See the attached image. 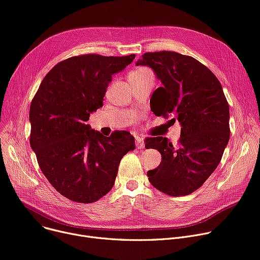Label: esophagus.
Wrapping results in <instances>:
<instances>
[{
  "label": "esophagus",
  "mask_w": 260,
  "mask_h": 260,
  "mask_svg": "<svg viewBox=\"0 0 260 260\" xmlns=\"http://www.w3.org/2000/svg\"><path fill=\"white\" fill-rule=\"evenodd\" d=\"M135 139H136V146L138 148H143L144 147V141L140 136L135 135Z\"/></svg>",
  "instance_id": "obj_1"
}]
</instances>
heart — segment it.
I'll return each instance as SVG.
<instances>
[{
    "instance_id": "heart-1",
    "label": "heart",
    "mask_w": 260,
    "mask_h": 260,
    "mask_svg": "<svg viewBox=\"0 0 260 260\" xmlns=\"http://www.w3.org/2000/svg\"><path fill=\"white\" fill-rule=\"evenodd\" d=\"M141 69H145V68H141ZM141 69H138V70H141ZM138 70H136V71H138ZM133 72H135V71H133Z\"/></svg>"
}]
</instances>
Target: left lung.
Here are the masks:
<instances>
[{"label": "left lung", "mask_w": 260, "mask_h": 260, "mask_svg": "<svg viewBox=\"0 0 260 260\" xmlns=\"http://www.w3.org/2000/svg\"><path fill=\"white\" fill-rule=\"evenodd\" d=\"M137 66L150 67L163 84L150 99L154 115H174L182 125L177 145L163 137L145 140L146 148L162 155L148 180L168 196H188L212 175L229 141V105L221 84L205 64L174 51L147 52Z\"/></svg>", "instance_id": "left-lung-1"}]
</instances>
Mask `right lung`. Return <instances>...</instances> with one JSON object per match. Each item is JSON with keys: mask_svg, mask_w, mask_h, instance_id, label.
Segmentation results:
<instances>
[{"mask_svg": "<svg viewBox=\"0 0 260 260\" xmlns=\"http://www.w3.org/2000/svg\"><path fill=\"white\" fill-rule=\"evenodd\" d=\"M134 58L91 53L61 60L31 101V148L49 183L73 202L90 204L105 197L115 184L121 159L136 147L128 132L106 137L85 124L102 107L112 75Z\"/></svg>", "mask_w": 260, "mask_h": 260, "instance_id": "right-lung-1", "label": "right lung"}]
</instances>
